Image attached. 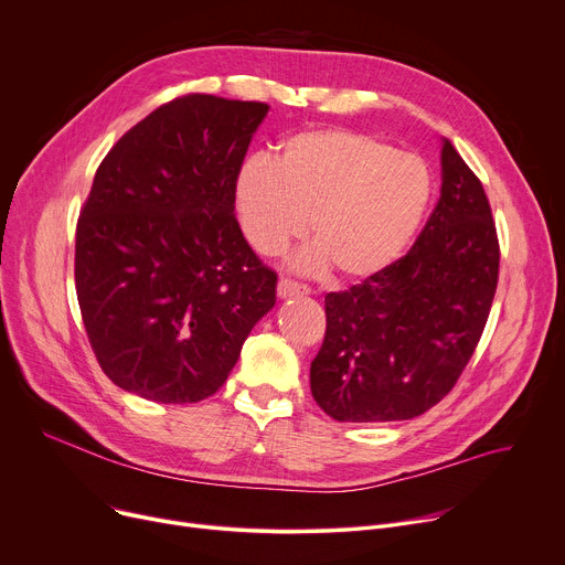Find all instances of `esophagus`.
Instances as JSON below:
<instances>
[{
	"label": "esophagus",
	"mask_w": 565,
	"mask_h": 565,
	"mask_svg": "<svg viewBox=\"0 0 565 565\" xmlns=\"http://www.w3.org/2000/svg\"><path fill=\"white\" fill-rule=\"evenodd\" d=\"M310 289L301 282H296L291 278H280L278 280V296L280 298H289V296H298V294H308Z\"/></svg>",
	"instance_id": "obj_1"
}]
</instances>
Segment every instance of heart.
Returning a JSON list of instances; mask_svg holds the SVG:
<instances>
[{
	"label": "heart",
	"instance_id": "b5f03b06",
	"mask_svg": "<svg viewBox=\"0 0 565 565\" xmlns=\"http://www.w3.org/2000/svg\"><path fill=\"white\" fill-rule=\"evenodd\" d=\"M434 195L428 163L355 129L323 127L285 139L276 159L253 157L237 178L244 235L262 255H278L308 235L303 269L333 267L364 280L402 257Z\"/></svg>",
	"mask_w": 565,
	"mask_h": 565
}]
</instances>
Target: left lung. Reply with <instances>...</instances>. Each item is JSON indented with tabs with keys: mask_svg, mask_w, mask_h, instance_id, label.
<instances>
[{
	"mask_svg": "<svg viewBox=\"0 0 565 565\" xmlns=\"http://www.w3.org/2000/svg\"><path fill=\"white\" fill-rule=\"evenodd\" d=\"M500 278V239L481 180L443 146L440 201L413 248L372 278L326 294L310 364L338 422L413 419L451 392L481 340Z\"/></svg>",
	"mask_w": 565,
	"mask_h": 565,
	"instance_id": "1",
	"label": "left lung"
}]
</instances>
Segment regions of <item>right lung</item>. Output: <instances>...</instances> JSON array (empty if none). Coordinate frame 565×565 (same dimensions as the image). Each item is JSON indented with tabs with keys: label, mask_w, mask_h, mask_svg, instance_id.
<instances>
[{
	"label": "right lung",
	"mask_w": 565,
	"mask_h": 565,
	"mask_svg": "<svg viewBox=\"0 0 565 565\" xmlns=\"http://www.w3.org/2000/svg\"><path fill=\"white\" fill-rule=\"evenodd\" d=\"M267 103L189 93L97 166L77 218L75 289L88 344L122 390L195 404L221 390L278 276L242 235L237 178Z\"/></svg>",
	"instance_id": "add662e5"
}]
</instances>
